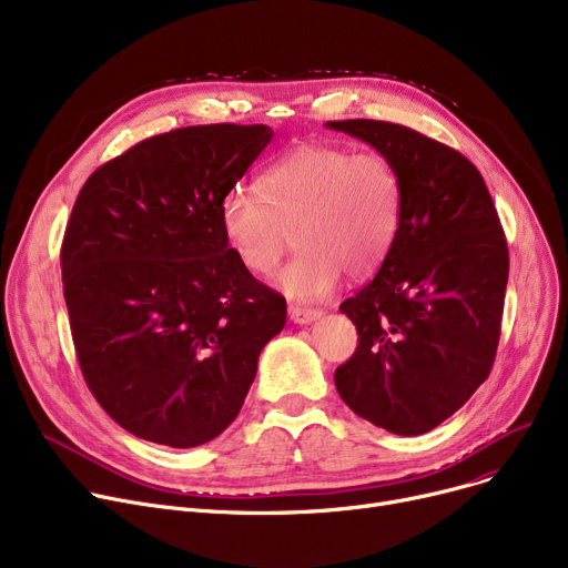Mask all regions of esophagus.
<instances>
[{
    "instance_id": "1",
    "label": "esophagus",
    "mask_w": 568,
    "mask_h": 568,
    "mask_svg": "<svg viewBox=\"0 0 568 568\" xmlns=\"http://www.w3.org/2000/svg\"><path fill=\"white\" fill-rule=\"evenodd\" d=\"M322 315L320 308H304V306H290V320L294 324H311Z\"/></svg>"
}]
</instances>
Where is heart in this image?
Returning a JSON list of instances; mask_svg holds the SVG:
<instances>
[{
    "instance_id": "heart-1",
    "label": "heart",
    "mask_w": 568,
    "mask_h": 568,
    "mask_svg": "<svg viewBox=\"0 0 568 568\" xmlns=\"http://www.w3.org/2000/svg\"><path fill=\"white\" fill-rule=\"evenodd\" d=\"M260 192L232 189L219 206L232 255L255 276L276 272L292 230L300 253L278 276L290 300L329 294L343 268L366 276L389 255L400 225V182L382 154L302 144L260 176Z\"/></svg>"
}]
</instances>
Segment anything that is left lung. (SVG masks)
I'll return each instance as SVG.
<instances>
[{
	"mask_svg": "<svg viewBox=\"0 0 568 568\" xmlns=\"http://www.w3.org/2000/svg\"><path fill=\"white\" fill-rule=\"evenodd\" d=\"M375 146L400 182V225L377 276L341 304L359 334L334 382L362 419L424 435L486 382L509 248L481 172L460 152L375 119L326 122Z\"/></svg>",
	"mask_w": 568,
	"mask_h": 568,
	"instance_id": "1",
	"label": "left lung"
}]
</instances>
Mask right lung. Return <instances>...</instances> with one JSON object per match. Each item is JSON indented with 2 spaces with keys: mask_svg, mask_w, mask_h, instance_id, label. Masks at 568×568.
I'll use <instances>...</instances> for the list:
<instances>
[{
  "mask_svg": "<svg viewBox=\"0 0 568 568\" xmlns=\"http://www.w3.org/2000/svg\"><path fill=\"white\" fill-rule=\"evenodd\" d=\"M274 131L186 126L87 179L62 244L64 300L89 392L124 430L174 449L219 437L244 405L285 300L239 264L221 200Z\"/></svg>",
  "mask_w": 568,
  "mask_h": 568,
  "instance_id": "add662e5",
  "label": "right lung"
}]
</instances>
